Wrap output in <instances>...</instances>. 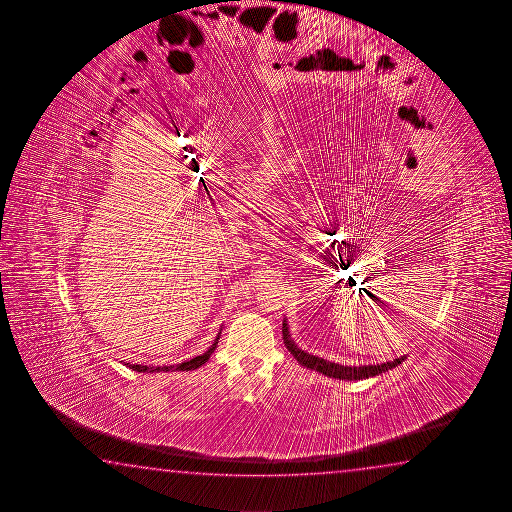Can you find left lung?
I'll use <instances>...</instances> for the list:
<instances>
[{
    "label": "left lung",
    "mask_w": 512,
    "mask_h": 512,
    "mask_svg": "<svg viewBox=\"0 0 512 512\" xmlns=\"http://www.w3.org/2000/svg\"><path fill=\"white\" fill-rule=\"evenodd\" d=\"M283 341H285V347L289 349L290 354L296 357L297 363L304 366V368H310V370L319 371L326 377L338 378V380H363V378L377 377L380 373H386L387 370H393L398 364L403 363L407 356L398 357L393 361H387L382 364H364V366H341L338 363H331L327 359L322 357L312 356L308 352L299 349L294 340L290 338L289 327H287V320H283Z\"/></svg>",
    "instance_id": "8db88e82"
}]
</instances>
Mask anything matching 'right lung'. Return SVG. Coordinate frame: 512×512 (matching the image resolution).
<instances>
[{"mask_svg":"<svg viewBox=\"0 0 512 512\" xmlns=\"http://www.w3.org/2000/svg\"><path fill=\"white\" fill-rule=\"evenodd\" d=\"M220 336H222V329H220V333L216 334L215 341H213V345L209 347L204 354H200V356L193 357L190 361H185V363L179 364H171V366H144V364H130L126 363V368H130V370L139 371V373H160V371H192L197 370L199 366H202L204 363H208L209 357L211 354L215 352L216 345H218V340H220Z\"/></svg>","mask_w":512,"mask_h":512,"instance_id":"obj_1","label":"right lung"}]
</instances>
